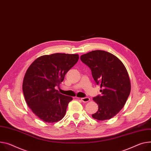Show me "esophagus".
Returning a JSON list of instances; mask_svg holds the SVG:
<instances>
[{
	"label": "esophagus",
	"mask_w": 151,
	"mask_h": 151,
	"mask_svg": "<svg viewBox=\"0 0 151 151\" xmlns=\"http://www.w3.org/2000/svg\"><path fill=\"white\" fill-rule=\"evenodd\" d=\"M81 101H83V102H88V101H90V98L88 97H86V98H82Z\"/></svg>",
	"instance_id": "1"
}]
</instances>
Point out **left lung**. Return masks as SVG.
Returning <instances> with one entry per match:
<instances>
[{
	"mask_svg": "<svg viewBox=\"0 0 151 151\" xmlns=\"http://www.w3.org/2000/svg\"><path fill=\"white\" fill-rule=\"evenodd\" d=\"M81 60L90 68L95 83L102 88V94L93 99L98 105L93 118L105 120L113 117L124 106L131 91L125 65L114 55L100 50L82 55Z\"/></svg>",
	"mask_w": 151,
	"mask_h": 151,
	"instance_id": "8db88e82",
	"label": "left lung"
}]
</instances>
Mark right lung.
I'll list each match as a JSON object with an SVG mask.
<instances>
[{
	"label": "right lung",
	"mask_w": 151,
	"mask_h": 151,
	"mask_svg": "<svg viewBox=\"0 0 151 151\" xmlns=\"http://www.w3.org/2000/svg\"><path fill=\"white\" fill-rule=\"evenodd\" d=\"M78 54L53 53L37 58L27 70L23 82L25 101L32 112L47 123L61 120L73 98L62 94L59 86L65 75L78 62Z\"/></svg>",
	"instance_id": "obj_1"
}]
</instances>
